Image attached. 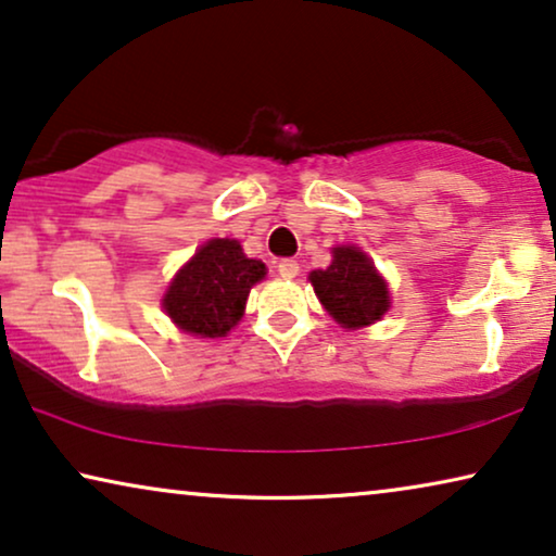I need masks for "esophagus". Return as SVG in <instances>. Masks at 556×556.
Listing matches in <instances>:
<instances>
[{
    "label": "esophagus",
    "mask_w": 556,
    "mask_h": 556,
    "mask_svg": "<svg viewBox=\"0 0 556 556\" xmlns=\"http://www.w3.org/2000/svg\"><path fill=\"white\" fill-rule=\"evenodd\" d=\"M278 273L283 278H295L299 276V261H293V257H283V261H278Z\"/></svg>",
    "instance_id": "esophagus-1"
}]
</instances>
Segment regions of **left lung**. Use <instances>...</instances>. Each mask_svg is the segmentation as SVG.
I'll return each instance as SVG.
<instances>
[{"mask_svg": "<svg viewBox=\"0 0 556 556\" xmlns=\"http://www.w3.org/2000/svg\"><path fill=\"white\" fill-rule=\"evenodd\" d=\"M308 278L324 308L346 329L375 324L390 306L384 280L369 257L352 245L333 248L329 268L314 270Z\"/></svg>", "mask_w": 556, "mask_h": 556, "instance_id": "obj_1", "label": "left lung"}]
</instances>
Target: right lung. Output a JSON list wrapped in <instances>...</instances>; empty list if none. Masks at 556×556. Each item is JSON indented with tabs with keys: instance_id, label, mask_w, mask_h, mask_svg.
I'll list each match as a JSON object with an SVG mask.
<instances>
[{
	"instance_id": "add662e5",
	"label": "right lung",
	"mask_w": 556,
	"mask_h": 556,
	"mask_svg": "<svg viewBox=\"0 0 556 556\" xmlns=\"http://www.w3.org/2000/svg\"><path fill=\"white\" fill-rule=\"evenodd\" d=\"M265 276V265L242 255L238 240H210L172 280L166 314L194 337H225L245 311L248 293Z\"/></svg>"
}]
</instances>
